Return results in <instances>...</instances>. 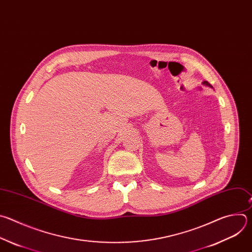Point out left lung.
<instances>
[{
    "mask_svg": "<svg viewBox=\"0 0 252 252\" xmlns=\"http://www.w3.org/2000/svg\"><path fill=\"white\" fill-rule=\"evenodd\" d=\"M203 84H204V85H206V86H209V87L213 88V86H212V85H211V84H210L208 81H204V82H203Z\"/></svg>",
    "mask_w": 252,
    "mask_h": 252,
    "instance_id": "1",
    "label": "left lung"
}]
</instances>
